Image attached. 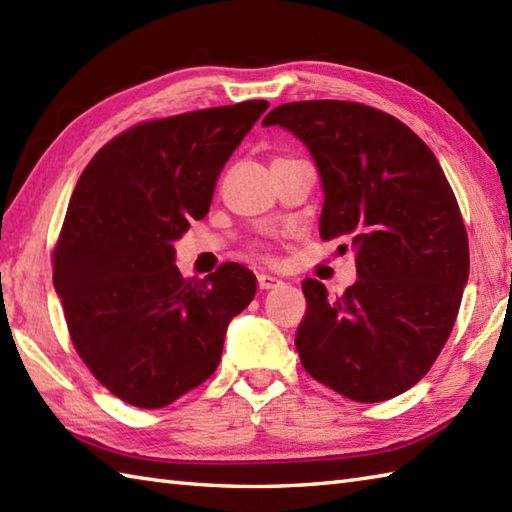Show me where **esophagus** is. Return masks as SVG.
Segmentation results:
<instances>
[{"instance_id": "1", "label": "esophagus", "mask_w": 512, "mask_h": 512, "mask_svg": "<svg viewBox=\"0 0 512 512\" xmlns=\"http://www.w3.org/2000/svg\"><path fill=\"white\" fill-rule=\"evenodd\" d=\"M281 284H284V281L273 277V275H266V273L257 275V286L262 288V290H273V288H277V286H281Z\"/></svg>"}]
</instances>
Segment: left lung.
Here are the masks:
<instances>
[{
    "label": "left lung",
    "instance_id": "obj_1",
    "mask_svg": "<svg viewBox=\"0 0 512 512\" xmlns=\"http://www.w3.org/2000/svg\"><path fill=\"white\" fill-rule=\"evenodd\" d=\"M262 125L310 149L325 193L321 239L356 253L358 281L343 297L303 281L301 365L356 402L402 394L442 352L469 279V239L438 158L405 123L363 103H286Z\"/></svg>",
    "mask_w": 512,
    "mask_h": 512
}]
</instances>
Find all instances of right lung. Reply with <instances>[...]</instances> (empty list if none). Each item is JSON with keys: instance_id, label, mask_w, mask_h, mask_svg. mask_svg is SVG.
<instances>
[{"instance_id": "add662e5", "label": "right lung", "mask_w": 512, "mask_h": 512, "mask_svg": "<svg viewBox=\"0 0 512 512\" xmlns=\"http://www.w3.org/2000/svg\"><path fill=\"white\" fill-rule=\"evenodd\" d=\"M266 110L244 101L140 123L76 182L54 290L83 363L129 405L167 407L202 385L228 323L255 297V275L235 262L184 279L173 242L209 213L217 176Z\"/></svg>"}]
</instances>
